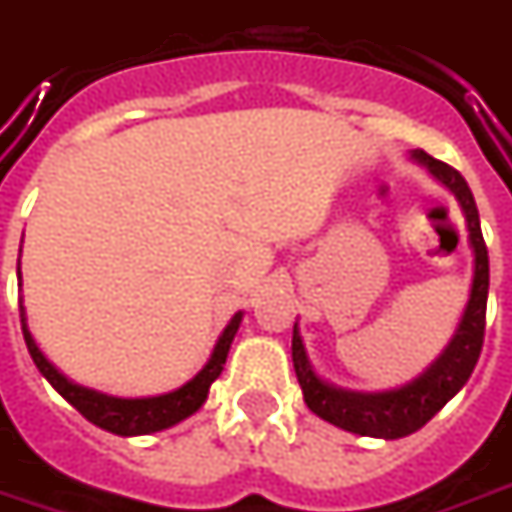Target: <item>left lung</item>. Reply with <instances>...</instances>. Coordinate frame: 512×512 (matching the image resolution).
I'll return each mask as SVG.
<instances>
[{
	"label": "left lung",
	"instance_id": "obj_1",
	"mask_svg": "<svg viewBox=\"0 0 512 512\" xmlns=\"http://www.w3.org/2000/svg\"><path fill=\"white\" fill-rule=\"evenodd\" d=\"M412 159L426 165L429 173L443 182L460 201L465 227H468V243L474 249V283H471V297L462 311V319L448 347L437 356L423 375H417L412 384L389 392H350L322 381L308 361L305 344L297 325H294V339H291V358H294V373L302 387V398L308 409L328 420L333 426L344 431H353L361 437H384V440H398L412 431L423 429L431 417L437 415L474 373L479 353H482V339H485V308H488V246L482 238L479 227V210H476L474 193L468 182L446 162L434 159L426 151H412Z\"/></svg>",
	"mask_w": 512,
	"mask_h": 512
}]
</instances>
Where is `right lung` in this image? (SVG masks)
<instances>
[{"label":"right lung","instance_id":"add662e5","mask_svg":"<svg viewBox=\"0 0 512 512\" xmlns=\"http://www.w3.org/2000/svg\"><path fill=\"white\" fill-rule=\"evenodd\" d=\"M19 277H22V271H19ZM19 308H22L24 342H27V350H30L33 361H36L38 373L44 375L52 387H55V392L64 395L66 401L72 403L89 423H95V426L111 431V434H120V437H134V434H151V431L170 429V426L182 423L184 417L198 412L201 403L207 401L210 384L221 375L224 364H227L229 344L235 339V333L241 328L243 319V314H235L229 319V325L221 333L215 350H212L210 361L184 387L173 389L168 395H156V398H111V395H103V392H95V389L81 387V384L69 381L64 373H58L50 358L41 353V347H38L33 333L27 328L24 305H19Z\"/></svg>","mask_w":512,"mask_h":512}]
</instances>
